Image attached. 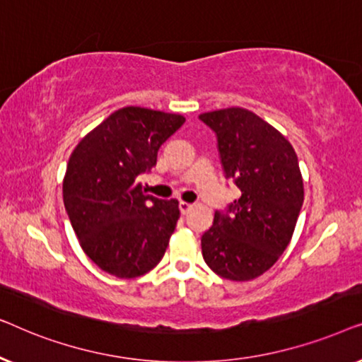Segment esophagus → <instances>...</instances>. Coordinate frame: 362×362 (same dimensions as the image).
Listing matches in <instances>:
<instances>
[{"label":"esophagus","mask_w":362,"mask_h":362,"mask_svg":"<svg viewBox=\"0 0 362 362\" xmlns=\"http://www.w3.org/2000/svg\"><path fill=\"white\" fill-rule=\"evenodd\" d=\"M192 207H194V204H189V202H185V201L180 202V211L182 212V214H187Z\"/></svg>","instance_id":"1"}]
</instances>
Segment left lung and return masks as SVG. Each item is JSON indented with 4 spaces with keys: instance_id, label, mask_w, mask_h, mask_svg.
Listing matches in <instances>:
<instances>
[{
    "instance_id": "obj_1",
    "label": "left lung",
    "mask_w": 362,
    "mask_h": 362,
    "mask_svg": "<svg viewBox=\"0 0 362 362\" xmlns=\"http://www.w3.org/2000/svg\"><path fill=\"white\" fill-rule=\"evenodd\" d=\"M216 133L226 180L242 196L216 211L202 257L222 279L247 281L284 254L303 206L298 158L288 140L254 112L232 107L199 115Z\"/></svg>"
}]
</instances>
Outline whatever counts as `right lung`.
Masks as SVG:
<instances>
[{
  "mask_svg": "<svg viewBox=\"0 0 362 362\" xmlns=\"http://www.w3.org/2000/svg\"><path fill=\"white\" fill-rule=\"evenodd\" d=\"M185 117L141 107L113 112L69 158L64 206L88 259L118 279L160 264L180 219L177 201L146 194L141 175Z\"/></svg>",
  "mask_w": 362,
  "mask_h": 362,
  "instance_id": "right-lung-1",
  "label": "right lung"
}]
</instances>
